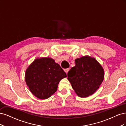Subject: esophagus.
Returning a JSON list of instances; mask_svg holds the SVG:
<instances>
[{
    "mask_svg": "<svg viewBox=\"0 0 126 126\" xmlns=\"http://www.w3.org/2000/svg\"><path fill=\"white\" fill-rule=\"evenodd\" d=\"M69 68H67V69H64V71L66 72V74L68 73V71H69Z\"/></svg>",
    "mask_w": 126,
    "mask_h": 126,
    "instance_id": "esophagus-1",
    "label": "esophagus"
}]
</instances>
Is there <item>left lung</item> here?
Masks as SVG:
<instances>
[{"mask_svg":"<svg viewBox=\"0 0 126 126\" xmlns=\"http://www.w3.org/2000/svg\"><path fill=\"white\" fill-rule=\"evenodd\" d=\"M75 63L68 71L67 79L79 97H88L101 84L104 78V69L96 59L88 56L75 59Z\"/></svg>","mask_w":126,"mask_h":126,"instance_id":"1","label":"left lung"}]
</instances>
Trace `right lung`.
<instances>
[{
  "mask_svg": "<svg viewBox=\"0 0 126 126\" xmlns=\"http://www.w3.org/2000/svg\"><path fill=\"white\" fill-rule=\"evenodd\" d=\"M67 77L58 63L49 57L36 59L25 72V81L32 93L40 99H46L57 90L59 81Z\"/></svg>",
  "mask_w": 126,
  "mask_h": 126,
  "instance_id": "obj_1",
  "label": "right lung"
}]
</instances>
